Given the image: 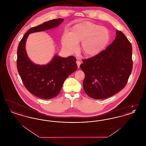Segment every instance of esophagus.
I'll list each match as a JSON object with an SVG mask.
<instances>
[{
	"mask_svg": "<svg viewBox=\"0 0 146 146\" xmlns=\"http://www.w3.org/2000/svg\"><path fill=\"white\" fill-rule=\"evenodd\" d=\"M81 63L82 62H81L80 61H76V64H77V65H78V68H79Z\"/></svg>",
	"mask_w": 146,
	"mask_h": 146,
	"instance_id": "34e87169",
	"label": "esophagus"
}]
</instances>
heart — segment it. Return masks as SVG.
<instances>
[{
	"mask_svg": "<svg viewBox=\"0 0 146 146\" xmlns=\"http://www.w3.org/2000/svg\"><path fill=\"white\" fill-rule=\"evenodd\" d=\"M110 40V33L106 28L90 22H84L74 26L71 32H66L62 38L63 48L72 52L82 42V50L86 56L91 57L100 53Z\"/></svg>",
	"mask_w": 146,
	"mask_h": 146,
	"instance_id": "obj_1",
	"label": "heart"
}]
</instances>
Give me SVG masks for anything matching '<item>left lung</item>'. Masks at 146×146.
I'll list each match as a JSON object with an SVG mask.
<instances>
[{
	"label": "left lung",
	"mask_w": 146,
	"mask_h": 146,
	"mask_svg": "<svg viewBox=\"0 0 146 146\" xmlns=\"http://www.w3.org/2000/svg\"><path fill=\"white\" fill-rule=\"evenodd\" d=\"M116 37L106 49L88 59L80 67L85 74L84 90L92 98L104 99L122 90L132 70V46L117 30Z\"/></svg>",
	"instance_id": "obj_1"
}]
</instances>
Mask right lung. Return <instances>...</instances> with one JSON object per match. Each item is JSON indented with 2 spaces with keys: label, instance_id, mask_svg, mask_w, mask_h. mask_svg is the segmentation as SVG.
I'll return each instance as SVG.
<instances>
[{
  "label": "right lung",
  "instance_id": "1",
  "mask_svg": "<svg viewBox=\"0 0 146 146\" xmlns=\"http://www.w3.org/2000/svg\"><path fill=\"white\" fill-rule=\"evenodd\" d=\"M63 21V19H54L29 29L17 48V68L23 84L31 93L42 99L52 98L60 93L64 80L78 68L76 58L72 56L63 58L56 55L48 64H35L27 55L26 39L29 34L55 28Z\"/></svg>",
  "mask_w": 146,
  "mask_h": 146
}]
</instances>
